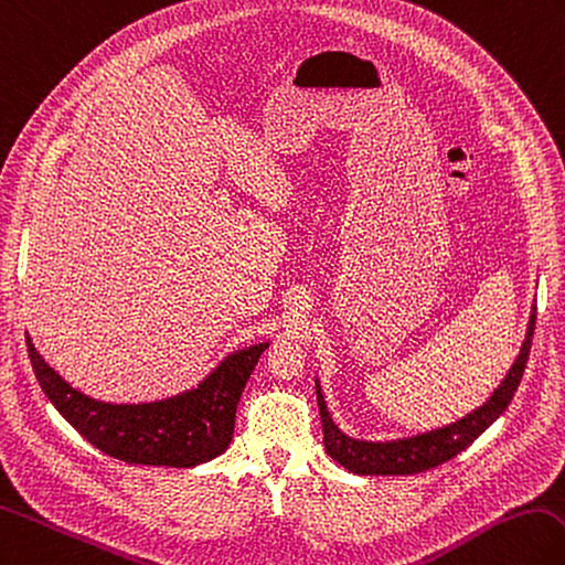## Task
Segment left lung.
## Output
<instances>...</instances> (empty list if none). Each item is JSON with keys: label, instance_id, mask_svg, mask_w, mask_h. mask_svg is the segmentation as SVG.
Masks as SVG:
<instances>
[{"label": "left lung", "instance_id": "8db88e82", "mask_svg": "<svg viewBox=\"0 0 565 565\" xmlns=\"http://www.w3.org/2000/svg\"><path fill=\"white\" fill-rule=\"evenodd\" d=\"M534 321H536V307H532V317L527 326V335L520 348L518 360L512 362L505 380L486 401L483 406L467 413L457 423H449L445 428H437L430 433H420L413 437H401V440H386V443H370V440H355V437L345 435L333 418L329 416L326 401L321 394V386L317 380V401L323 425V445L326 452L331 455L333 461L341 463L348 471L360 476H406V473H420L440 467V463L457 457L461 449H467L476 437L486 428L503 416V411L515 396L520 380L524 374V365L530 360L532 335H534Z\"/></svg>", "mask_w": 565, "mask_h": 565}]
</instances>
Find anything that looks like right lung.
<instances>
[{
	"label": "right lung",
	"mask_w": 565,
	"mask_h": 565,
	"mask_svg": "<svg viewBox=\"0 0 565 565\" xmlns=\"http://www.w3.org/2000/svg\"><path fill=\"white\" fill-rule=\"evenodd\" d=\"M29 358L45 396L74 430L108 457L142 467L188 469L222 455L234 435L236 406L268 343L224 358L195 388L149 404H106L72 388L26 335Z\"/></svg>",
	"instance_id": "right-lung-1"
}]
</instances>
